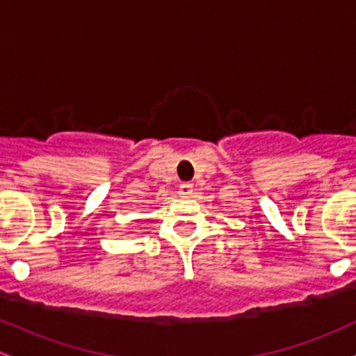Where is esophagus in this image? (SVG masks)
<instances>
[{
    "instance_id": "obj_1",
    "label": "esophagus",
    "mask_w": 356,
    "mask_h": 356,
    "mask_svg": "<svg viewBox=\"0 0 356 356\" xmlns=\"http://www.w3.org/2000/svg\"><path fill=\"white\" fill-rule=\"evenodd\" d=\"M192 192H193L192 183H181V185L178 186V193L181 197H190L192 195Z\"/></svg>"
}]
</instances>
